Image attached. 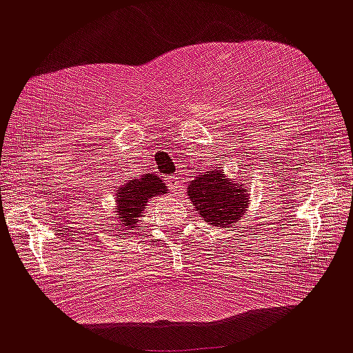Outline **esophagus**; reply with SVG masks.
Here are the masks:
<instances>
[{
	"label": "esophagus",
	"mask_w": 353,
	"mask_h": 353,
	"mask_svg": "<svg viewBox=\"0 0 353 353\" xmlns=\"http://www.w3.org/2000/svg\"><path fill=\"white\" fill-rule=\"evenodd\" d=\"M168 185L170 188L175 190V191H180L181 188H183V185H181V178L178 175H172L168 178Z\"/></svg>",
	"instance_id": "esophagus-1"
}]
</instances>
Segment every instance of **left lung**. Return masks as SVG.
I'll return each instance as SVG.
<instances>
[{
	"instance_id": "obj_1",
	"label": "left lung",
	"mask_w": 353,
	"mask_h": 353,
	"mask_svg": "<svg viewBox=\"0 0 353 353\" xmlns=\"http://www.w3.org/2000/svg\"><path fill=\"white\" fill-rule=\"evenodd\" d=\"M199 217L208 224L229 229L245 214L249 193L241 183H234L224 175V170H212L190 181L186 190Z\"/></svg>"
}]
</instances>
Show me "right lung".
<instances>
[{
	"mask_svg": "<svg viewBox=\"0 0 353 353\" xmlns=\"http://www.w3.org/2000/svg\"><path fill=\"white\" fill-rule=\"evenodd\" d=\"M167 193V186L160 176L145 173L142 178L125 180L117 186L116 193V219L119 224H112V228L123 230H134L137 228L139 217L150 198L162 196Z\"/></svg>",
	"mask_w": 353,
	"mask_h": 353,
	"instance_id": "right-lung-1",
	"label": "right lung"
}]
</instances>
